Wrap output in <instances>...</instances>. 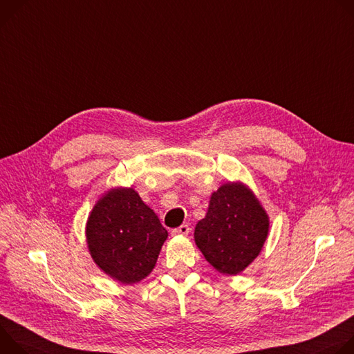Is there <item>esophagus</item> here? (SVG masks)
I'll return each mask as SVG.
<instances>
[{
  "mask_svg": "<svg viewBox=\"0 0 354 354\" xmlns=\"http://www.w3.org/2000/svg\"><path fill=\"white\" fill-rule=\"evenodd\" d=\"M188 233H189V226L187 223H183L181 226L171 230V234H188Z\"/></svg>",
  "mask_w": 354,
  "mask_h": 354,
  "instance_id": "1",
  "label": "esophagus"
}]
</instances>
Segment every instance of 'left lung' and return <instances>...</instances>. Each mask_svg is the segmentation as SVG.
Wrapping results in <instances>:
<instances>
[{"label": "left lung", "mask_w": 354, "mask_h": 354, "mask_svg": "<svg viewBox=\"0 0 354 354\" xmlns=\"http://www.w3.org/2000/svg\"><path fill=\"white\" fill-rule=\"evenodd\" d=\"M267 233L268 216L254 194L241 183H227L211 195L194 238L211 266L236 276L259 256Z\"/></svg>", "instance_id": "left-lung-1"}]
</instances>
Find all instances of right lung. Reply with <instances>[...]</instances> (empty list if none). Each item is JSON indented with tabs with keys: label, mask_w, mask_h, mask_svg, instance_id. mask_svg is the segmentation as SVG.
I'll use <instances>...</instances> for the list:
<instances>
[{
	"label": "right lung",
	"mask_w": 354,
	"mask_h": 354,
	"mask_svg": "<svg viewBox=\"0 0 354 354\" xmlns=\"http://www.w3.org/2000/svg\"><path fill=\"white\" fill-rule=\"evenodd\" d=\"M86 234L97 266L122 284L138 283L150 274L169 236L132 188L105 194L88 216Z\"/></svg>",
	"instance_id": "add662e5"
}]
</instances>
